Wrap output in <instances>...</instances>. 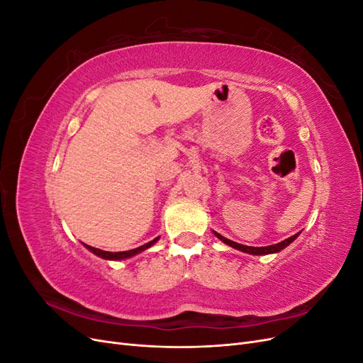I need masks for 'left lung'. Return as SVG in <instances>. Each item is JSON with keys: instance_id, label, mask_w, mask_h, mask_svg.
Listing matches in <instances>:
<instances>
[{"instance_id": "obj_1", "label": "left lung", "mask_w": 363, "mask_h": 363, "mask_svg": "<svg viewBox=\"0 0 363 363\" xmlns=\"http://www.w3.org/2000/svg\"><path fill=\"white\" fill-rule=\"evenodd\" d=\"M213 233H215V236H216L218 239H221L224 244H227V245H230V247H233L235 250L244 251V252H248V255H255V256H260V255H271V252H279V251H281L283 248H286L291 242H294V240H295L296 238H298V235H300V233H296V235H294V236H291V238H288V239L281 240V242H279V244L268 245V247H247V245H242V244L233 242V240H230V239H227V238L221 236V235L216 233V232H213Z\"/></svg>"}]
</instances>
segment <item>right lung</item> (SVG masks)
Masks as SVG:
<instances>
[{
  "label": "right lung",
  "instance_id": "add662e5",
  "mask_svg": "<svg viewBox=\"0 0 363 363\" xmlns=\"http://www.w3.org/2000/svg\"><path fill=\"white\" fill-rule=\"evenodd\" d=\"M157 240H159V238L152 239V240H150V242H147L145 245H140V247H138V248L128 250V251H118V252H112V251H104V250H100V248H94V247H91V245H86V244H84V247H86L87 250H89V251H92L94 255H96L98 257H101V259H106V260H123V259L133 257L135 255H138V252H140V251H144V250L150 248L151 245H155V244L157 242Z\"/></svg>",
  "mask_w": 363,
  "mask_h": 363
}]
</instances>
